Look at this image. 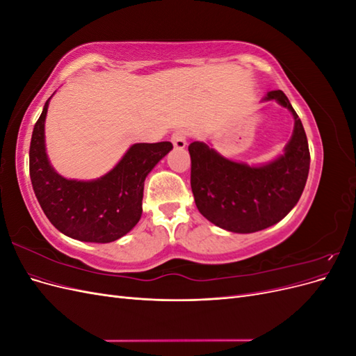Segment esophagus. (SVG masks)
I'll return each mask as SVG.
<instances>
[{
    "mask_svg": "<svg viewBox=\"0 0 356 356\" xmlns=\"http://www.w3.org/2000/svg\"><path fill=\"white\" fill-rule=\"evenodd\" d=\"M170 141L175 148H184L187 145V132L184 129H178L170 136Z\"/></svg>",
    "mask_w": 356,
    "mask_h": 356,
    "instance_id": "esophagus-1",
    "label": "esophagus"
}]
</instances>
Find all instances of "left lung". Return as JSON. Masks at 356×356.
<instances>
[{"label": "left lung", "mask_w": 356, "mask_h": 356, "mask_svg": "<svg viewBox=\"0 0 356 356\" xmlns=\"http://www.w3.org/2000/svg\"><path fill=\"white\" fill-rule=\"evenodd\" d=\"M263 101H276L294 117V132L284 154L261 166L222 157L208 144L188 145L191 190L204 218L233 233H254L281 221L305 190L310 153L305 127L282 90Z\"/></svg>", "instance_id": "obj_1"}]
</instances>
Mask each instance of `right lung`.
<instances>
[{"instance_id":"obj_1","label":"right lung","mask_w":356,"mask_h":356,"mask_svg":"<svg viewBox=\"0 0 356 356\" xmlns=\"http://www.w3.org/2000/svg\"><path fill=\"white\" fill-rule=\"evenodd\" d=\"M49 101L32 131L29 175L41 209L55 227L81 242L108 243L131 232L143 215L144 181L172 144H134L104 177L67 179L46 154L44 122Z\"/></svg>"}]
</instances>
